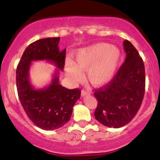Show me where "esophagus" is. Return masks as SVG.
Masks as SVG:
<instances>
[{"mask_svg": "<svg viewBox=\"0 0 160 160\" xmlns=\"http://www.w3.org/2000/svg\"><path fill=\"white\" fill-rule=\"evenodd\" d=\"M89 94H90V93L88 92H86V90H82L81 91V96L82 97H84V96H86V95H88Z\"/></svg>", "mask_w": 160, "mask_h": 160, "instance_id": "1", "label": "esophagus"}]
</instances>
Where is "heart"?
I'll return each instance as SVG.
<instances>
[{"label": "heart", "mask_w": 160, "mask_h": 160, "mask_svg": "<svg viewBox=\"0 0 160 160\" xmlns=\"http://www.w3.org/2000/svg\"><path fill=\"white\" fill-rule=\"evenodd\" d=\"M121 61V52L116 46L98 43L78 49L73 62L66 60L65 69L71 82L80 81L81 71L86 72V78L92 86L108 85L114 78Z\"/></svg>", "instance_id": "1"}]
</instances>
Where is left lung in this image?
Wrapping results in <instances>:
<instances>
[{
	"mask_svg": "<svg viewBox=\"0 0 160 160\" xmlns=\"http://www.w3.org/2000/svg\"><path fill=\"white\" fill-rule=\"evenodd\" d=\"M124 63L107 86L95 90L98 102L95 117L108 127L128 124L138 111L145 91V69L137 49L127 40L123 42Z\"/></svg>",
	"mask_w": 160,
	"mask_h": 160,
	"instance_id": "1",
	"label": "left lung"
}]
</instances>
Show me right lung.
I'll return each mask as SVG.
<instances>
[{
	"label": "right lung",
	"instance_id": "right-lung-1",
	"mask_svg": "<svg viewBox=\"0 0 160 160\" xmlns=\"http://www.w3.org/2000/svg\"><path fill=\"white\" fill-rule=\"evenodd\" d=\"M59 40L60 38H48L31 43L16 69L20 102L33 123L43 130L57 129L68 122L73 107L81 94L80 89H68L59 84L58 70L55 71L51 82L44 88L35 89L30 83L29 71L32 61H47L60 71L63 70L66 50L60 51Z\"/></svg>",
	"mask_w": 160,
	"mask_h": 160
}]
</instances>
